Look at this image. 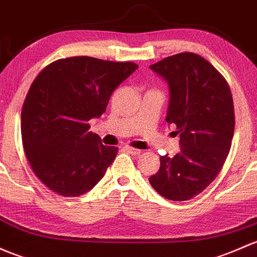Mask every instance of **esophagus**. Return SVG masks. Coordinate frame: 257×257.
Segmentation results:
<instances>
[{
    "label": "esophagus",
    "instance_id": "34e87169",
    "mask_svg": "<svg viewBox=\"0 0 257 257\" xmlns=\"http://www.w3.org/2000/svg\"><path fill=\"white\" fill-rule=\"evenodd\" d=\"M124 150H125L126 153L132 154V155H134V156H138V155H140V154H142V150L134 149V148H131V147H124Z\"/></svg>",
    "mask_w": 257,
    "mask_h": 257
}]
</instances>
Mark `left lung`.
<instances>
[{"label":"left lung","instance_id":"8db88e82","mask_svg":"<svg viewBox=\"0 0 257 257\" xmlns=\"http://www.w3.org/2000/svg\"><path fill=\"white\" fill-rule=\"evenodd\" d=\"M150 69L169 85L166 121L180 134L181 151L160 156L149 182L165 198L187 201L206 190L225 163L235 126L233 97L225 79L197 54H176Z\"/></svg>","mask_w":257,"mask_h":257}]
</instances>
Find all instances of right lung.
Segmentation results:
<instances>
[{
    "instance_id": "add662e5",
    "label": "right lung",
    "mask_w": 257,
    "mask_h": 257,
    "mask_svg": "<svg viewBox=\"0 0 257 257\" xmlns=\"http://www.w3.org/2000/svg\"><path fill=\"white\" fill-rule=\"evenodd\" d=\"M137 69L131 61L74 56L54 61L33 81L22 108V142L49 190L77 197L102 180L118 148L104 147L88 120L106 112L113 91Z\"/></svg>"
}]
</instances>
